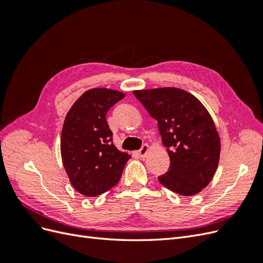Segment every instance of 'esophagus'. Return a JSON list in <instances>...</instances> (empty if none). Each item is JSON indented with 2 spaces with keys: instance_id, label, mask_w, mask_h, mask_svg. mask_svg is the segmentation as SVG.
I'll list each match as a JSON object with an SVG mask.
<instances>
[{
  "instance_id": "obj_1",
  "label": "esophagus",
  "mask_w": 263,
  "mask_h": 263,
  "mask_svg": "<svg viewBox=\"0 0 263 263\" xmlns=\"http://www.w3.org/2000/svg\"><path fill=\"white\" fill-rule=\"evenodd\" d=\"M149 151H150L149 145L145 144V145H142V147L137 151V154H138V156H139L140 158H145V157L149 154Z\"/></svg>"
}]
</instances>
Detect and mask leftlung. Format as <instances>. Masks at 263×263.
Here are the masks:
<instances>
[{"label":"left lung","instance_id":"8db88e82","mask_svg":"<svg viewBox=\"0 0 263 263\" xmlns=\"http://www.w3.org/2000/svg\"><path fill=\"white\" fill-rule=\"evenodd\" d=\"M158 128L170 157L169 171L158 178L163 186L183 196L200 193L217 170L220 138L202 102L178 87L133 92Z\"/></svg>","mask_w":263,"mask_h":263}]
</instances>
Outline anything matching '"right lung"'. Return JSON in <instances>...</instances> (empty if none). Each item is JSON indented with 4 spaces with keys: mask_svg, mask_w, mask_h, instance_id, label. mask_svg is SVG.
<instances>
[{
    "mask_svg": "<svg viewBox=\"0 0 263 263\" xmlns=\"http://www.w3.org/2000/svg\"><path fill=\"white\" fill-rule=\"evenodd\" d=\"M125 98L123 92L95 87L85 91L71 106L62 126V163L72 186L94 197L115 186L130 155L113 144L106 113Z\"/></svg>",
    "mask_w": 263,
    "mask_h": 263,
    "instance_id": "add662e5",
    "label": "right lung"
}]
</instances>
